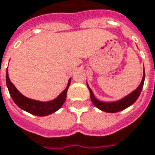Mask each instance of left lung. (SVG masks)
<instances>
[{
  "label": "left lung",
  "instance_id": "8db88e82",
  "mask_svg": "<svg viewBox=\"0 0 155 155\" xmlns=\"http://www.w3.org/2000/svg\"><path fill=\"white\" fill-rule=\"evenodd\" d=\"M145 69H144V74H143V78H142V81L140 83V85L138 86V87L134 90L133 92H131L129 94H127V96L118 100V101H114V102H102L100 100H98L93 91L91 90V88L89 87L88 84L87 87L89 89V92H90V98H91V101L92 103L94 104V106L97 107L98 109H100L101 110H104L105 112H110V113H114V112H118V111H120V110H125L126 108L129 107L130 105H132L137 100V98L139 97L140 94H141V91L143 89L144 87V82H145Z\"/></svg>",
  "mask_w": 155,
  "mask_h": 155
}]
</instances>
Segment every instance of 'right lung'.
<instances>
[{
	"label": "right lung",
	"instance_id": "obj_1",
	"mask_svg": "<svg viewBox=\"0 0 155 155\" xmlns=\"http://www.w3.org/2000/svg\"><path fill=\"white\" fill-rule=\"evenodd\" d=\"M70 81H71V78H69L68 86L64 89V91L61 92V94H60L55 99L51 101H48V102H41V101L30 99V98L26 97L25 95H23L11 83L9 78V74H8V68H7V73H6V85L14 103L20 109L28 111L33 115L40 116V117L50 115L57 111L63 105L67 97V91L70 85Z\"/></svg>",
	"mask_w": 155,
	"mask_h": 155
}]
</instances>
